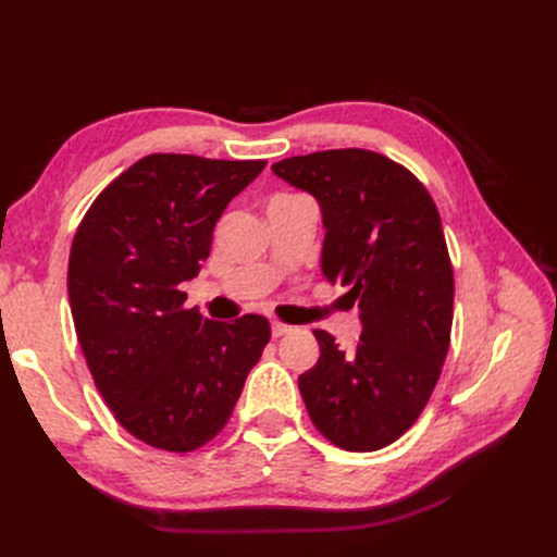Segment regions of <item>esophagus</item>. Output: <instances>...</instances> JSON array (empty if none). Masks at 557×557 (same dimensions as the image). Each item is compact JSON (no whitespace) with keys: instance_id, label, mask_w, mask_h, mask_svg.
Returning a JSON list of instances; mask_svg holds the SVG:
<instances>
[{"instance_id":"1","label":"esophagus","mask_w":557,"mask_h":557,"mask_svg":"<svg viewBox=\"0 0 557 557\" xmlns=\"http://www.w3.org/2000/svg\"><path fill=\"white\" fill-rule=\"evenodd\" d=\"M293 327L290 325H283V323H276V320H274V323H272V336H276V339H278V336H283V334H288Z\"/></svg>"}]
</instances>
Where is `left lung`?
<instances>
[{
  "label": "left lung",
  "mask_w": 557,
  "mask_h": 557,
  "mask_svg": "<svg viewBox=\"0 0 557 557\" xmlns=\"http://www.w3.org/2000/svg\"><path fill=\"white\" fill-rule=\"evenodd\" d=\"M323 213L320 269L350 285L360 342L315 330L318 362L299 376L313 425L346 450H379L407 432L442 374L453 323V269L442 218L409 170L364 148L272 164Z\"/></svg>",
  "instance_id": "8db88e82"
}]
</instances>
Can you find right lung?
<instances>
[{
    "instance_id": "1",
    "label": "right lung",
    "mask_w": 557,
    "mask_h": 557,
    "mask_svg": "<svg viewBox=\"0 0 557 557\" xmlns=\"http://www.w3.org/2000/svg\"><path fill=\"white\" fill-rule=\"evenodd\" d=\"M264 160L153 153L102 190L76 230L66 290L83 356L117 423L188 453L225 428L272 330L183 309L218 218Z\"/></svg>"
}]
</instances>
